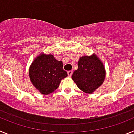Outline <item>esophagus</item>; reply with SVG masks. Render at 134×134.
<instances>
[{"label": "esophagus", "mask_w": 134, "mask_h": 134, "mask_svg": "<svg viewBox=\"0 0 134 134\" xmlns=\"http://www.w3.org/2000/svg\"><path fill=\"white\" fill-rule=\"evenodd\" d=\"M72 70L68 71V76H69V77H70L71 76H72Z\"/></svg>", "instance_id": "obj_1"}]
</instances>
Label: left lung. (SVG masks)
I'll return each mask as SVG.
<instances>
[{
  "instance_id": "1",
  "label": "left lung",
  "mask_w": 134,
  "mask_h": 134,
  "mask_svg": "<svg viewBox=\"0 0 134 134\" xmlns=\"http://www.w3.org/2000/svg\"><path fill=\"white\" fill-rule=\"evenodd\" d=\"M79 68L74 70L72 79L81 91L91 94L102 85L105 78V68L96 54L85 55L78 62Z\"/></svg>"
}]
</instances>
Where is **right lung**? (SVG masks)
Masks as SVG:
<instances>
[{"label": "right lung", "mask_w": 134, "mask_h": 134, "mask_svg": "<svg viewBox=\"0 0 134 134\" xmlns=\"http://www.w3.org/2000/svg\"><path fill=\"white\" fill-rule=\"evenodd\" d=\"M31 82L42 94H49L59 87L60 82L68 74L63 70V63L52 54H41L29 67Z\"/></svg>", "instance_id": "add662e5"}]
</instances>
